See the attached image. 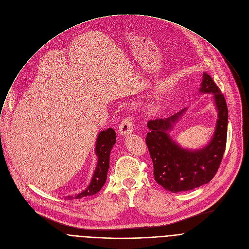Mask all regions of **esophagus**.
Returning <instances> with one entry per match:
<instances>
[{
    "label": "esophagus",
    "mask_w": 249,
    "mask_h": 249,
    "mask_svg": "<svg viewBox=\"0 0 249 249\" xmlns=\"http://www.w3.org/2000/svg\"><path fill=\"white\" fill-rule=\"evenodd\" d=\"M133 127H134V123H133L132 117L127 116L119 124V133L121 135H124V136L129 135V134L132 133Z\"/></svg>",
    "instance_id": "esophagus-1"
}]
</instances>
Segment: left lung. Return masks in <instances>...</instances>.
<instances>
[{
	"label": "left lung",
	"mask_w": 249,
	"mask_h": 249,
	"mask_svg": "<svg viewBox=\"0 0 249 249\" xmlns=\"http://www.w3.org/2000/svg\"><path fill=\"white\" fill-rule=\"evenodd\" d=\"M201 92L214 94L219 111L216 131L210 144L191 152L177 146L167 131L183 110L168 118L150 120L146 144L153 160L156 181L173 193L188 191L210 182L216 175L226 150L228 133V106L224 94L212 78L204 73Z\"/></svg>",
	"instance_id": "1"
}]
</instances>
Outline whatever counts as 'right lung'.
<instances>
[{"mask_svg": "<svg viewBox=\"0 0 249 249\" xmlns=\"http://www.w3.org/2000/svg\"><path fill=\"white\" fill-rule=\"evenodd\" d=\"M116 143V134L112 128L99 133L96 141L95 153L98 157V162L94 170L91 182L89 186L82 193L75 196H68L66 200L81 199L85 196H90L97 193L103 186L107 177V171L109 167V156L113 145Z\"/></svg>", "mask_w": 249, "mask_h": 249, "instance_id": "add662e5", "label": "right lung"}]
</instances>
